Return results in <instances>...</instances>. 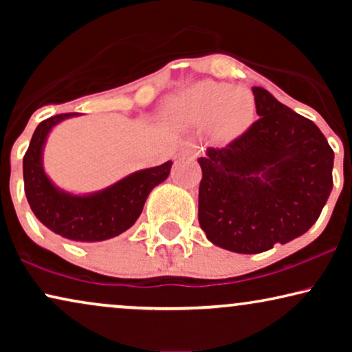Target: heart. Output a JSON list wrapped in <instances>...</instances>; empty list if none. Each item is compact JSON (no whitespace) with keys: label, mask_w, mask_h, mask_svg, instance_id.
Returning <instances> with one entry per match:
<instances>
[{"label":"heart","mask_w":352,"mask_h":352,"mask_svg":"<svg viewBox=\"0 0 352 352\" xmlns=\"http://www.w3.org/2000/svg\"><path fill=\"white\" fill-rule=\"evenodd\" d=\"M256 115L253 94L245 88L204 81L165 104L163 117L175 128L206 126L224 139H235L247 131Z\"/></svg>","instance_id":"obj_1"}]
</instances>
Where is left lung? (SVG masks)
Masks as SVG:
<instances>
[{
    "instance_id": "1",
    "label": "left lung",
    "mask_w": 352,
    "mask_h": 352,
    "mask_svg": "<svg viewBox=\"0 0 352 352\" xmlns=\"http://www.w3.org/2000/svg\"><path fill=\"white\" fill-rule=\"evenodd\" d=\"M259 118L199 158V223L211 243L261 253L300 237L333 187V151L314 122L264 88H252Z\"/></svg>"
}]
</instances>
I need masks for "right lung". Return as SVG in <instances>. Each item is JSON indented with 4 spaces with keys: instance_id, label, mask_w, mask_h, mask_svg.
Segmentation results:
<instances>
[{
    "instance_id": "right-lung-1",
    "label": "right lung",
    "mask_w": 352,
    "mask_h": 352,
    "mask_svg": "<svg viewBox=\"0 0 352 352\" xmlns=\"http://www.w3.org/2000/svg\"><path fill=\"white\" fill-rule=\"evenodd\" d=\"M75 115L59 113L38 124L23 155V187L32 211L47 229L76 242H100L136 223L151 190L166 179L173 163L133 173L98 194H65L45 175L41 152L51 128Z\"/></svg>"
}]
</instances>
